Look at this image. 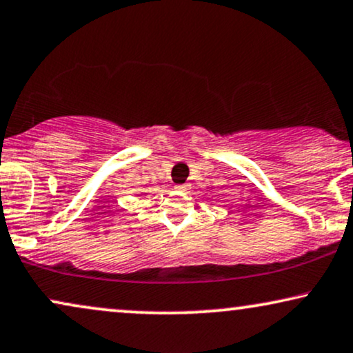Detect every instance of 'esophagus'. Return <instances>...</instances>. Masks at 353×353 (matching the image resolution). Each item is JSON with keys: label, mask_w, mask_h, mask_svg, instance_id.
Masks as SVG:
<instances>
[{"label": "esophagus", "mask_w": 353, "mask_h": 353, "mask_svg": "<svg viewBox=\"0 0 353 353\" xmlns=\"http://www.w3.org/2000/svg\"><path fill=\"white\" fill-rule=\"evenodd\" d=\"M188 186H190L188 183H181V185H176L175 188H176V190H180V191H186Z\"/></svg>", "instance_id": "34e87169"}]
</instances>
